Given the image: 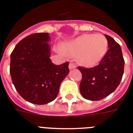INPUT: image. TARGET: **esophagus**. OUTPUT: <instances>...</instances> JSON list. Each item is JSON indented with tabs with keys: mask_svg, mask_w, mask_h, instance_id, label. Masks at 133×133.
Masks as SVG:
<instances>
[{
	"mask_svg": "<svg viewBox=\"0 0 133 133\" xmlns=\"http://www.w3.org/2000/svg\"><path fill=\"white\" fill-rule=\"evenodd\" d=\"M76 68V65H75V64H74L73 63H70L69 64V69L72 70V69H74Z\"/></svg>",
	"mask_w": 133,
	"mask_h": 133,
	"instance_id": "obj_1",
	"label": "esophagus"
}]
</instances>
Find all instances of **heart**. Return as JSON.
I'll use <instances>...</instances> for the list:
<instances>
[{
  "instance_id": "obj_1",
  "label": "heart",
  "mask_w": 133,
  "mask_h": 133,
  "mask_svg": "<svg viewBox=\"0 0 133 133\" xmlns=\"http://www.w3.org/2000/svg\"><path fill=\"white\" fill-rule=\"evenodd\" d=\"M108 49V40L101 34H82L63 47L68 56L77 55L78 61L84 66H93L101 61Z\"/></svg>"
}]
</instances>
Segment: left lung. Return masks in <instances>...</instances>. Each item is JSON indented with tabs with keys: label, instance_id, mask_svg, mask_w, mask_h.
I'll return each instance as SVG.
<instances>
[{
	"label": "left lung",
	"instance_id": "left-lung-1",
	"mask_svg": "<svg viewBox=\"0 0 133 133\" xmlns=\"http://www.w3.org/2000/svg\"><path fill=\"white\" fill-rule=\"evenodd\" d=\"M109 50L99 64L91 68L79 67L82 75L79 91L84 99L99 101L114 92L121 81L125 61L121 46L105 34Z\"/></svg>",
	"mask_w": 133,
	"mask_h": 133
}]
</instances>
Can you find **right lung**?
Here are the masks:
<instances>
[{"label": "right lung", "instance_id": "obj_1", "mask_svg": "<svg viewBox=\"0 0 133 133\" xmlns=\"http://www.w3.org/2000/svg\"><path fill=\"white\" fill-rule=\"evenodd\" d=\"M50 40L48 33L32 34L22 39L10 55L12 83L19 95L32 104L54 101L69 73L68 62L56 65L51 61Z\"/></svg>", "mask_w": 133, "mask_h": 133}]
</instances>
